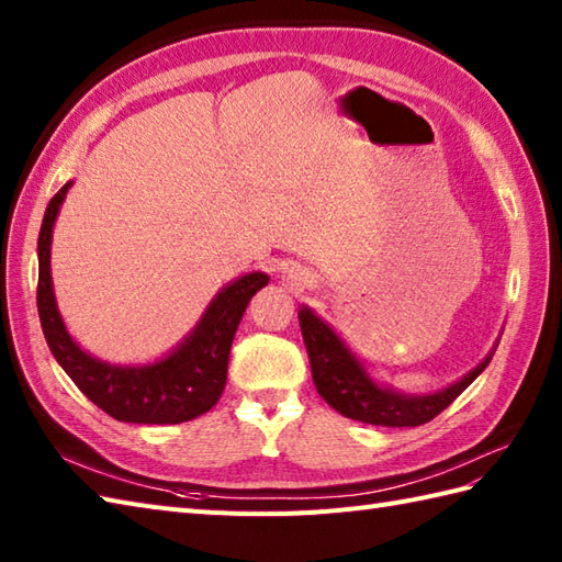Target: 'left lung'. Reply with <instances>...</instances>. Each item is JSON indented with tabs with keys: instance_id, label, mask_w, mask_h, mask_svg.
<instances>
[{
	"instance_id": "1",
	"label": "left lung",
	"mask_w": 562,
	"mask_h": 562,
	"mask_svg": "<svg viewBox=\"0 0 562 562\" xmlns=\"http://www.w3.org/2000/svg\"><path fill=\"white\" fill-rule=\"evenodd\" d=\"M300 326L304 345L312 362V376L316 391L324 401L350 420L381 427H417L425 425L457 401L463 389L473 384L483 369L491 364L493 352L473 367L469 374L453 381L447 389L435 393H403L391 386L379 384L367 367L360 362L345 340L333 330L324 318L316 316L312 308H300ZM497 348V345H495Z\"/></svg>"
}]
</instances>
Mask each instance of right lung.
Here are the masks:
<instances>
[{
  "mask_svg": "<svg viewBox=\"0 0 562 562\" xmlns=\"http://www.w3.org/2000/svg\"><path fill=\"white\" fill-rule=\"evenodd\" d=\"M71 181L57 190L45 210L38 236V316L47 348L79 391L121 423L178 425L207 413L226 384L234 333L246 306L268 284L266 272H248L222 288L195 328L149 364H111L79 348L55 302L50 274L53 226Z\"/></svg>",
  "mask_w": 562,
  "mask_h": 562,
  "instance_id": "right-lung-1",
  "label": "right lung"
}]
</instances>
